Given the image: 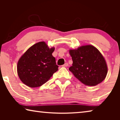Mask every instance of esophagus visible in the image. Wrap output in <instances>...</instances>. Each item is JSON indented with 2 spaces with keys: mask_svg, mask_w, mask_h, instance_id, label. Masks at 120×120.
Segmentation results:
<instances>
[{
  "mask_svg": "<svg viewBox=\"0 0 120 120\" xmlns=\"http://www.w3.org/2000/svg\"><path fill=\"white\" fill-rule=\"evenodd\" d=\"M63 67H67V66H68V64L67 62H66V63H65V64L63 65L62 66Z\"/></svg>",
  "mask_w": 120,
  "mask_h": 120,
  "instance_id": "esophagus-1",
  "label": "esophagus"
}]
</instances>
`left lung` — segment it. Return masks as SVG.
I'll return each instance as SVG.
<instances>
[{
    "instance_id": "8db88e82",
    "label": "left lung",
    "mask_w": 120,
    "mask_h": 120,
    "mask_svg": "<svg viewBox=\"0 0 120 120\" xmlns=\"http://www.w3.org/2000/svg\"><path fill=\"white\" fill-rule=\"evenodd\" d=\"M72 66L69 68L76 78L85 85L94 86L103 82L107 74L104 56L92 45L69 50Z\"/></svg>"
}]
</instances>
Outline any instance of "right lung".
<instances>
[{
    "label": "right lung",
    "mask_w": 120,
    "mask_h": 120,
    "mask_svg": "<svg viewBox=\"0 0 120 120\" xmlns=\"http://www.w3.org/2000/svg\"><path fill=\"white\" fill-rule=\"evenodd\" d=\"M54 49L50 48L45 42H40L22 56L17 62V71L24 84L31 88L40 87L57 71L59 67L52 54Z\"/></svg>",
    "instance_id": "add662e5"
}]
</instances>
